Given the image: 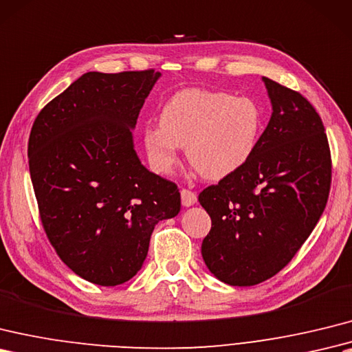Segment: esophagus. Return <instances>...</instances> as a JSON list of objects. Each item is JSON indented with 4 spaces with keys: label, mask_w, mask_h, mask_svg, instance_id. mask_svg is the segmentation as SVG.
Wrapping results in <instances>:
<instances>
[{
    "label": "esophagus",
    "mask_w": 352,
    "mask_h": 352,
    "mask_svg": "<svg viewBox=\"0 0 352 352\" xmlns=\"http://www.w3.org/2000/svg\"><path fill=\"white\" fill-rule=\"evenodd\" d=\"M196 193L192 192V190H187V189H183L182 190V204L184 207H192L193 204L196 202Z\"/></svg>",
    "instance_id": "esophagus-1"
}]
</instances>
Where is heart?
Segmentation results:
<instances>
[{
  "mask_svg": "<svg viewBox=\"0 0 352 352\" xmlns=\"http://www.w3.org/2000/svg\"><path fill=\"white\" fill-rule=\"evenodd\" d=\"M263 132V111L250 97L187 88L162 106L159 124L144 130L151 168L168 175L186 146L190 165L207 179H222L243 168Z\"/></svg>",
  "mask_w": 352,
  "mask_h": 352,
  "instance_id": "heart-1",
  "label": "heart"
}]
</instances>
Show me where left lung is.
I'll return each mask as SVG.
<instances>
[{"instance_id": "1", "label": "left lung", "mask_w": 352, "mask_h": 352, "mask_svg": "<svg viewBox=\"0 0 352 352\" xmlns=\"http://www.w3.org/2000/svg\"><path fill=\"white\" fill-rule=\"evenodd\" d=\"M263 80L273 112L255 153L198 198L211 217L202 258L211 274L232 287L279 273L314 231L330 193L321 117L300 93Z\"/></svg>"}]
</instances>
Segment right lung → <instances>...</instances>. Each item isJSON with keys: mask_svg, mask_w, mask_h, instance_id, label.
Instances as JSON below:
<instances>
[{"mask_svg": "<svg viewBox=\"0 0 352 352\" xmlns=\"http://www.w3.org/2000/svg\"><path fill=\"white\" fill-rule=\"evenodd\" d=\"M160 76L88 72L40 111L30 133V175L47 239L73 273L102 287L132 279L154 226L182 207L177 186L150 173L133 145Z\"/></svg>", "mask_w": 352, "mask_h": 352, "instance_id": "right-lung-1", "label": "right lung"}]
</instances>
